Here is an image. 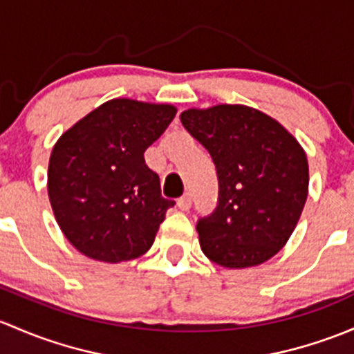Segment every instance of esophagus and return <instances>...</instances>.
<instances>
[{"label":"esophagus","instance_id":"obj_1","mask_svg":"<svg viewBox=\"0 0 354 354\" xmlns=\"http://www.w3.org/2000/svg\"><path fill=\"white\" fill-rule=\"evenodd\" d=\"M177 204H178V207H180L182 211H189V209H191V206H192V198L189 194L182 196V198H178Z\"/></svg>","mask_w":354,"mask_h":354}]
</instances>
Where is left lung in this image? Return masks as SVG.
<instances>
[{
    "label": "left lung",
    "instance_id": "obj_1",
    "mask_svg": "<svg viewBox=\"0 0 354 354\" xmlns=\"http://www.w3.org/2000/svg\"><path fill=\"white\" fill-rule=\"evenodd\" d=\"M180 121L216 167V207L196 223L204 256L232 269L276 256L308 194V163L298 141L247 105L189 109Z\"/></svg>",
    "mask_w": 354,
    "mask_h": 354
}]
</instances>
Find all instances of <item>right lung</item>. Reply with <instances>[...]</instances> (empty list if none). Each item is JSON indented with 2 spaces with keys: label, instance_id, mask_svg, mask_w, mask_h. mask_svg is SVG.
I'll use <instances>...</instances> for the list:
<instances>
[{
  "label": "right lung",
  "instance_id": "1",
  "mask_svg": "<svg viewBox=\"0 0 354 354\" xmlns=\"http://www.w3.org/2000/svg\"><path fill=\"white\" fill-rule=\"evenodd\" d=\"M176 107L114 98L78 121L50 153L47 191L64 235L86 257L131 261L153 245L176 201L160 191L145 151Z\"/></svg>",
  "mask_w": 354,
  "mask_h": 354
}]
</instances>
